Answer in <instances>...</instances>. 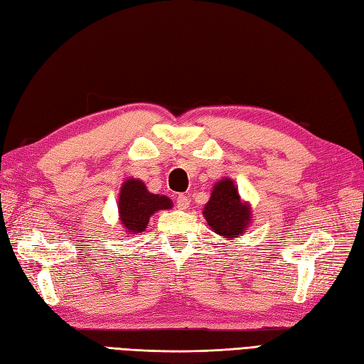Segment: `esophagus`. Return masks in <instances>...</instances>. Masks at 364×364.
<instances>
[{
  "mask_svg": "<svg viewBox=\"0 0 364 364\" xmlns=\"http://www.w3.org/2000/svg\"><path fill=\"white\" fill-rule=\"evenodd\" d=\"M191 205V200L186 197V196H178L176 197V208H178L180 210H186L189 208Z\"/></svg>",
  "mask_w": 364,
  "mask_h": 364,
  "instance_id": "obj_1",
  "label": "esophagus"
}]
</instances>
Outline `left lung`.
Returning <instances> with one entry per match:
<instances>
[{
	"mask_svg": "<svg viewBox=\"0 0 364 364\" xmlns=\"http://www.w3.org/2000/svg\"><path fill=\"white\" fill-rule=\"evenodd\" d=\"M203 217L222 239L234 240L247 232L252 222V210L250 203L242 200L234 180L226 176L213 186L210 198L203 208Z\"/></svg>",
	"mask_w": 364,
	"mask_h": 364,
	"instance_id": "1",
	"label": "left lung"
}]
</instances>
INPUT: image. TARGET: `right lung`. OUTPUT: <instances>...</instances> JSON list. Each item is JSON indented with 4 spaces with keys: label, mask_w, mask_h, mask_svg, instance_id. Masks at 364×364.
<instances>
[{
    "label": "right lung",
    "mask_w": 364,
    "mask_h": 364,
    "mask_svg": "<svg viewBox=\"0 0 364 364\" xmlns=\"http://www.w3.org/2000/svg\"><path fill=\"white\" fill-rule=\"evenodd\" d=\"M173 203L166 196L149 192L147 186L138 178L125 180L117 198V214L125 234L146 231L150 217L158 210L172 209Z\"/></svg>",
    "instance_id": "add662e5"
}]
</instances>
